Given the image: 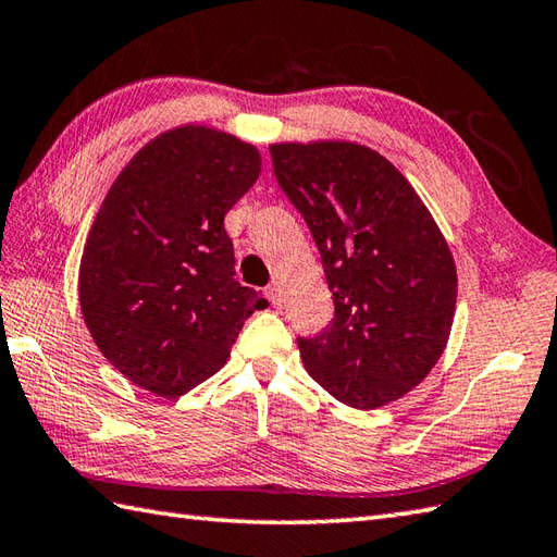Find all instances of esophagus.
I'll return each mask as SVG.
<instances>
[{"mask_svg": "<svg viewBox=\"0 0 557 557\" xmlns=\"http://www.w3.org/2000/svg\"><path fill=\"white\" fill-rule=\"evenodd\" d=\"M268 299L273 306H282V299H284V292H282V284L280 282H273L268 287Z\"/></svg>", "mask_w": 557, "mask_h": 557, "instance_id": "1", "label": "esophagus"}]
</instances>
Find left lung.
<instances>
[{"mask_svg": "<svg viewBox=\"0 0 557 557\" xmlns=\"http://www.w3.org/2000/svg\"><path fill=\"white\" fill-rule=\"evenodd\" d=\"M280 187L310 227L332 325L299 337L304 366L342 404L372 410L418 386L456 315L454 253L398 168L358 141L270 145Z\"/></svg>", "mask_w": 557, "mask_h": 557, "instance_id": "obj_1", "label": "left lung"}]
</instances>
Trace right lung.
Wrapping results in <instances>:
<instances>
[{
  "label": "right lung",
  "instance_id": "add662e5",
  "mask_svg": "<svg viewBox=\"0 0 557 557\" xmlns=\"http://www.w3.org/2000/svg\"><path fill=\"white\" fill-rule=\"evenodd\" d=\"M258 175L253 145L189 123L147 141L103 197L77 294L103 358L141 389L177 398L209 380L268 306L235 280L223 225Z\"/></svg>",
  "mask_w": 557,
  "mask_h": 557
}]
</instances>
